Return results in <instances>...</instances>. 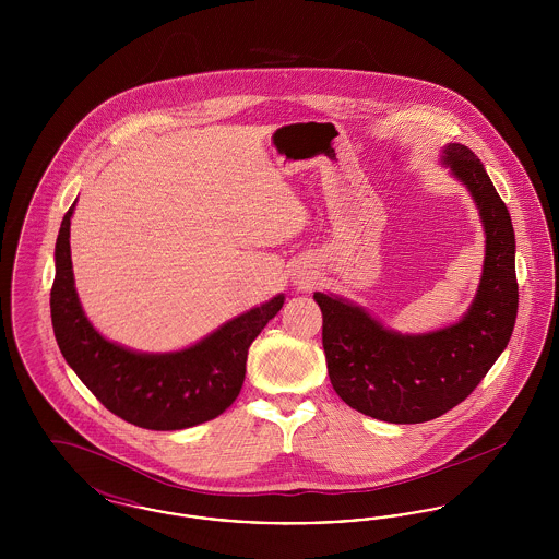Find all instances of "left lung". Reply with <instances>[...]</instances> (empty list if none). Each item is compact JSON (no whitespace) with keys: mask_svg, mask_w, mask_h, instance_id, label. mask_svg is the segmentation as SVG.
I'll use <instances>...</instances> for the list:
<instances>
[{"mask_svg":"<svg viewBox=\"0 0 559 559\" xmlns=\"http://www.w3.org/2000/svg\"><path fill=\"white\" fill-rule=\"evenodd\" d=\"M442 163L474 197L486 235L478 293L465 317L402 335L344 297L314 293L333 390L388 424H424L467 399L506 349L518 317L515 235L506 203L467 146H444Z\"/></svg>","mask_w":559,"mask_h":559,"instance_id":"obj_1","label":"left lung"}]
</instances>
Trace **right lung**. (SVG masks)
<instances>
[{
  "instance_id": "right-lung-1",
  "label": "right lung",
  "mask_w": 559,
  "mask_h": 559,
  "mask_svg": "<svg viewBox=\"0 0 559 559\" xmlns=\"http://www.w3.org/2000/svg\"><path fill=\"white\" fill-rule=\"evenodd\" d=\"M71 210L56 239V276L50 293L58 347L85 388L123 421L171 431L205 424L239 396L247 352L285 304H266L228 320L194 346L167 354H144L105 340L85 317L75 292L71 262Z\"/></svg>"
}]
</instances>
